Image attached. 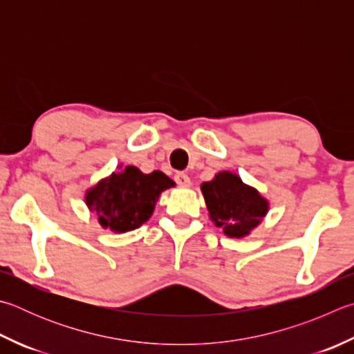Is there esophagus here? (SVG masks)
<instances>
[{
    "instance_id": "1",
    "label": "esophagus",
    "mask_w": 354,
    "mask_h": 354,
    "mask_svg": "<svg viewBox=\"0 0 354 354\" xmlns=\"http://www.w3.org/2000/svg\"><path fill=\"white\" fill-rule=\"evenodd\" d=\"M175 181H176L179 187H189V185H190V178L187 176V173H184V171L176 173Z\"/></svg>"
}]
</instances>
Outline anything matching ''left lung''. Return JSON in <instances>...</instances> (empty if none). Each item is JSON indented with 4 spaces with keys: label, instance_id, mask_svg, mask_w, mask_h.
I'll return each instance as SVG.
<instances>
[{
    "label": "left lung",
    "instance_id": "8db88e82",
    "mask_svg": "<svg viewBox=\"0 0 354 354\" xmlns=\"http://www.w3.org/2000/svg\"><path fill=\"white\" fill-rule=\"evenodd\" d=\"M201 192L210 220L230 239H243L259 226L269 209L268 199L259 190L244 184L232 171H220Z\"/></svg>",
    "mask_w": 354,
    "mask_h": 354
}]
</instances>
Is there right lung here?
Wrapping results in <instances>:
<instances>
[{"label":"right lung","instance_id":"add662e5","mask_svg":"<svg viewBox=\"0 0 354 354\" xmlns=\"http://www.w3.org/2000/svg\"><path fill=\"white\" fill-rule=\"evenodd\" d=\"M173 185L162 171L145 175L138 167L127 165L89 189L85 201L97 214L102 227L124 234L142 226L153 215L159 195Z\"/></svg>","mask_w":354,"mask_h":354}]
</instances>
